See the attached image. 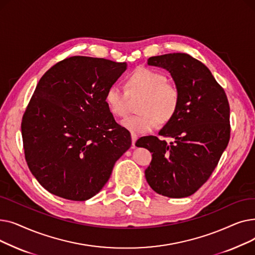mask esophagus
<instances>
[{
  "mask_svg": "<svg viewBox=\"0 0 255 255\" xmlns=\"http://www.w3.org/2000/svg\"><path fill=\"white\" fill-rule=\"evenodd\" d=\"M131 139H132V145L134 146L135 145V141L137 140V135L136 134H133V133H132V134H131Z\"/></svg>",
  "mask_w": 255,
  "mask_h": 255,
  "instance_id": "esophagus-1",
  "label": "esophagus"
}]
</instances>
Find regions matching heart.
Returning a JSON list of instances; mask_svg holds the SVG:
<instances>
[{
	"instance_id": "b5f03b06",
	"label": "heart",
	"mask_w": 255,
	"mask_h": 255,
	"mask_svg": "<svg viewBox=\"0 0 255 255\" xmlns=\"http://www.w3.org/2000/svg\"><path fill=\"white\" fill-rule=\"evenodd\" d=\"M166 76L157 70L138 67L126 78L127 91L117 85L111 86L105 92V101L115 117L123 118L128 114L129 95L141 98L139 113L122 122L123 127L133 134L150 132L160 123H167L175 117L180 105V91Z\"/></svg>"
}]
</instances>
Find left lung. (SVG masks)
Returning <instances> with one entry per match:
<instances>
[{
	"label": "left lung",
	"instance_id": "left-lung-1",
	"mask_svg": "<svg viewBox=\"0 0 255 255\" xmlns=\"http://www.w3.org/2000/svg\"><path fill=\"white\" fill-rule=\"evenodd\" d=\"M148 65L170 73L180 91V105L158 133L173 141L153 135L137 139L135 145L153 153L144 176L158 194L189 196L207 182L229 144V100L208 67L187 53L151 57Z\"/></svg>",
	"mask_w": 255,
	"mask_h": 255
}]
</instances>
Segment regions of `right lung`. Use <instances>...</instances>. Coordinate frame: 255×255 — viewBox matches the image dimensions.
Returning a JSON list of instances; mask_svg holds the SVG:
<instances>
[{"label": "right lung", "mask_w": 255, "mask_h": 255, "mask_svg": "<svg viewBox=\"0 0 255 255\" xmlns=\"http://www.w3.org/2000/svg\"><path fill=\"white\" fill-rule=\"evenodd\" d=\"M127 63L75 56L59 62L40 78L22 117L26 163L48 192L83 202L109 181L117 160L131 146L105 92Z\"/></svg>", "instance_id": "1"}]
</instances>
